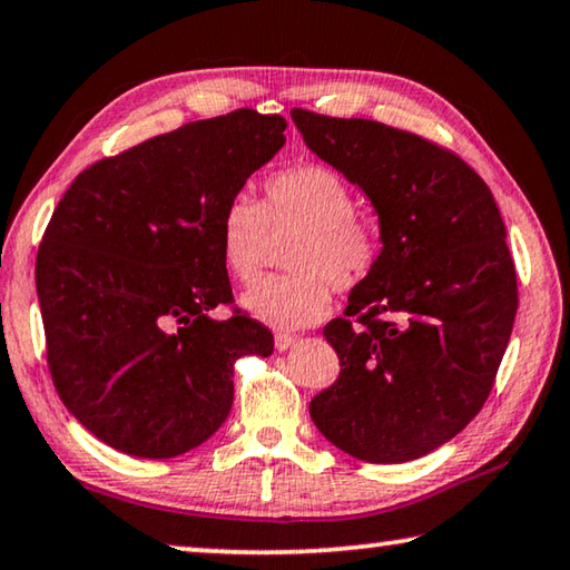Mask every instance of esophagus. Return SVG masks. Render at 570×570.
I'll list each match as a JSON object with an SVG mask.
<instances>
[{
	"instance_id": "esophagus-1",
	"label": "esophagus",
	"mask_w": 570,
	"mask_h": 570,
	"mask_svg": "<svg viewBox=\"0 0 570 570\" xmlns=\"http://www.w3.org/2000/svg\"><path fill=\"white\" fill-rule=\"evenodd\" d=\"M274 344H276L278 352H286V350H292V346L296 344V336H292V334H276Z\"/></svg>"
}]
</instances>
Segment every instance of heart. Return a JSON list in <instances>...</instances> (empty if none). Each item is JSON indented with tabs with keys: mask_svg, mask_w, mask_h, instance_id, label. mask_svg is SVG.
Wrapping results in <instances>:
<instances>
[{
	"mask_svg": "<svg viewBox=\"0 0 570 570\" xmlns=\"http://www.w3.org/2000/svg\"><path fill=\"white\" fill-rule=\"evenodd\" d=\"M356 214L350 183L330 166L304 163L272 173L264 200H226L218 218L220 258L238 284H254L264 272L274 236L302 234L288 254L294 274L266 278L244 296L258 322L294 332L322 322L340 292L370 282L380 264V240Z\"/></svg>",
	"mask_w": 570,
	"mask_h": 570,
	"instance_id": "1",
	"label": "heart"
}]
</instances>
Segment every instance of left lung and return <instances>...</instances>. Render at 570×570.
Here are the masks:
<instances>
[{"mask_svg": "<svg viewBox=\"0 0 570 570\" xmlns=\"http://www.w3.org/2000/svg\"><path fill=\"white\" fill-rule=\"evenodd\" d=\"M306 146L380 216V264L324 326L342 372L308 414L346 455L377 465L445 445L493 390L518 278L495 198L455 153L377 120L294 108Z\"/></svg>", "mask_w": 570, "mask_h": 570, "instance_id": "obj_1", "label": "left lung"}]
</instances>
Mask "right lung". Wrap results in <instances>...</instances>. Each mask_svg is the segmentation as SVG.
<instances>
[{
  "label": "right lung",
  "instance_id": "obj_1",
  "mask_svg": "<svg viewBox=\"0 0 570 570\" xmlns=\"http://www.w3.org/2000/svg\"><path fill=\"white\" fill-rule=\"evenodd\" d=\"M286 120L240 108L180 125L72 180L37 250L47 366L75 420L135 458L206 442L234 404V364L274 334L230 304L218 218L284 146Z\"/></svg>",
  "mask_w": 570,
  "mask_h": 570
}]
</instances>
